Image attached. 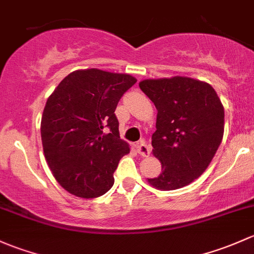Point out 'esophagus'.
Segmentation results:
<instances>
[{
    "label": "esophagus",
    "instance_id": "obj_1",
    "mask_svg": "<svg viewBox=\"0 0 254 254\" xmlns=\"http://www.w3.org/2000/svg\"><path fill=\"white\" fill-rule=\"evenodd\" d=\"M136 151H137V153L140 154V156L147 157L149 156V153H151V147H149L145 140H141L140 142L136 145Z\"/></svg>",
    "mask_w": 254,
    "mask_h": 254
}]
</instances>
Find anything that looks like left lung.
Returning a JSON list of instances; mask_svg holds the SVG:
<instances>
[{"label":"left lung","instance_id":"obj_1","mask_svg":"<svg viewBox=\"0 0 254 254\" xmlns=\"http://www.w3.org/2000/svg\"><path fill=\"white\" fill-rule=\"evenodd\" d=\"M138 86L158 111L152 153L162 172L148 184L163 191L184 188L203 174L217 153L224 107L208 82L188 76L146 79Z\"/></svg>","mask_w":254,"mask_h":254}]
</instances>
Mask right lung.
<instances>
[{"mask_svg": "<svg viewBox=\"0 0 254 254\" xmlns=\"http://www.w3.org/2000/svg\"><path fill=\"white\" fill-rule=\"evenodd\" d=\"M136 82L129 74L75 70L47 100L41 119L44 154L61 186L81 198L111 190L130 147L119 136L117 105Z\"/></svg>", "mask_w": 254, "mask_h": 254, "instance_id": "add662e5", "label": "right lung"}]
</instances>
